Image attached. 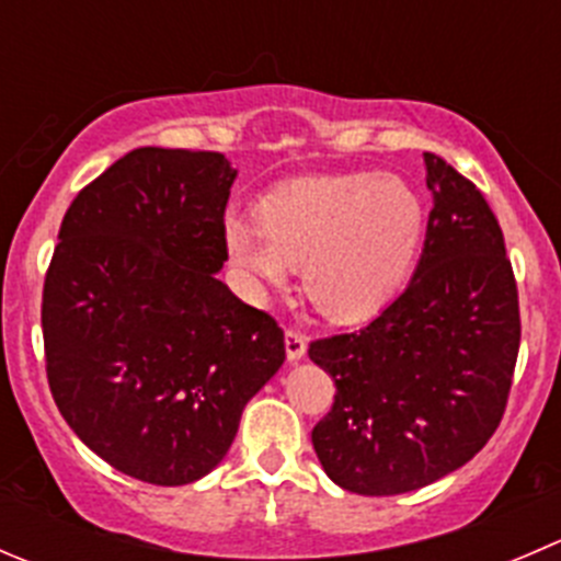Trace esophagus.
<instances>
[{"label":"esophagus","instance_id":"esophagus-1","mask_svg":"<svg viewBox=\"0 0 561 561\" xmlns=\"http://www.w3.org/2000/svg\"><path fill=\"white\" fill-rule=\"evenodd\" d=\"M285 353H287V362H298V358H304V353H307V336L296 329H287Z\"/></svg>","mask_w":561,"mask_h":561}]
</instances>
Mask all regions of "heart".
Wrapping results in <instances>:
<instances>
[{
	"mask_svg": "<svg viewBox=\"0 0 561 561\" xmlns=\"http://www.w3.org/2000/svg\"><path fill=\"white\" fill-rule=\"evenodd\" d=\"M427 210L397 175L293 178L254 203V225L227 219L221 243L252 290H282L301 265L309 301L334 320L383 309L416 265Z\"/></svg>",
	"mask_w": 561,
	"mask_h": 561,
	"instance_id": "obj_1",
	"label": "heart"
}]
</instances>
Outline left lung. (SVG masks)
Returning <instances> with one entry per match:
<instances>
[{
	"mask_svg": "<svg viewBox=\"0 0 561 561\" xmlns=\"http://www.w3.org/2000/svg\"><path fill=\"white\" fill-rule=\"evenodd\" d=\"M425 170L433 210L408 287L364 329L309 345L336 386L312 447L362 496L419 491L469 463L502 422L518 358L502 227L455 167L425 153Z\"/></svg>",
	"mask_w": 561,
	"mask_h": 561,
	"instance_id": "8db88e82",
	"label": "left lung"
}]
</instances>
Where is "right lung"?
<instances>
[{"label":"right lung","instance_id":"right-lung-1","mask_svg":"<svg viewBox=\"0 0 561 561\" xmlns=\"http://www.w3.org/2000/svg\"><path fill=\"white\" fill-rule=\"evenodd\" d=\"M236 175L208 150H130L70 203L43 285L59 413L150 485L214 471L285 362L276 320L216 279Z\"/></svg>","mask_w":561,"mask_h":561}]
</instances>
